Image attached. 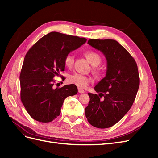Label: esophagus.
I'll return each mask as SVG.
<instances>
[{
  "mask_svg": "<svg viewBox=\"0 0 158 158\" xmlns=\"http://www.w3.org/2000/svg\"><path fill=\"white\" fill-rule=\"evenodd\" d=\"M78 92L80 93V94H84L85 92H84V89H81V88H78Z\"/></svg>",
  "mask_w": 158,
  "mask_h": 158,
  "instance_id": "esophagus-1",
  "label": "esophagus"
}]
</instances>
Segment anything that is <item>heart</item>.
I'll return each mask as SVG.
<instances>
[{
    "label": "heart",
    "mask_w": 158,
    "mask_h": 158,
    "mask_svg": "<svg viewBox=\"0 0 158 158\" xmlns=\"http://www.w3.org/2000/svg\"><path fill=\"white\" fill-rule=\"evenodd\" d=\"M85 56L92 66H98L101 63V56L97 52L92 51H89L85 52ZM74 55L73 54L66 55L64 58V64L68 68H71L74 64ZM69 82L73 84L80 88H86L89 82H91V78L88 76H84L80 74H74L69 76Z\"/></svg>",
    "instance_id": "heart-1"
}]
</instances>
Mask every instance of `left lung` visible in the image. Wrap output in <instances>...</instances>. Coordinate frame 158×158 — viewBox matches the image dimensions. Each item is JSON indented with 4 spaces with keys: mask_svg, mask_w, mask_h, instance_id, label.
<instances>
[{
    "mask_svg": "<svg viewBox=\"0 0 158 158\" xmlns=\"http://www.w3.org/2000/svg\"><path fill=\"white\" fill-rule=\"evenodd\" d=\"M88 44L101 51L107 60L106 75L95 85L99 95L88 93L89 102L85 109L91 125L109 128L125 115L135 101L140 85L136 61L113 40H89Z\"/></svg>",
    "mask_w": 158,
    "mask_h": 158,
    "instance_id": "obj_1",
    "label": "left lung"
}]
</instances>
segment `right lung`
Masks as SVG:
<instances>
[{"mask_svg": "<svg viewBox=\"0 0 158 158\" xmlns=\"http://www.w3.org/2000/svg\"><path fill=\"white\" fill-rule=\"evenodd\" d=\"M84 37L52 31L33 45L25 56L20 76L22 102L34 120L53 121L64 100L78 93L74 84L53 88L55 76L65 68L64 58L86 42Z\"/></svg>", "mask_w": 158, "mask_h": 158, "instance_id": "obj_1", "label": "right lung"}]
</instances>
